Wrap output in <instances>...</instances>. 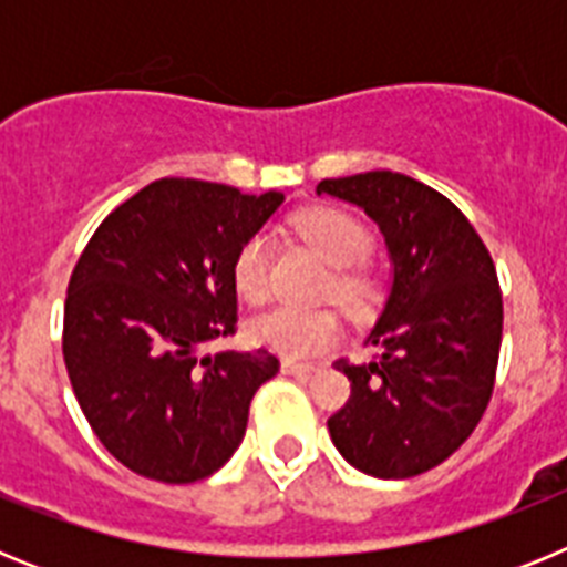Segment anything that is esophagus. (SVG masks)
Masks as SVG:
<instances>
[{"label":"esophagus","instance_id":"esophagus-1","mask_svg":"<svg viewBox=\"0 0 567 567\" xmlns=\"http://www.w3.org/2000/svg\"><path fill=\"white\" fill-rule=\"evenodd\" d=\"M280 372H284V374H298V378H307V374L318 372V365H312V363H295V360L284 358V360H280Z\"/></svg>","mask_w":567,"mask_h":567}]
</instances>
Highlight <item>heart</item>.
Wrapping results in <instances>:
<instances>
[{"mask_svg":"<svg viewBox=\"0 0 567 567\" xmlns=\"http://www.w3.org/2000/svg\"><path fill=\"white\" fill-rule=\"evenodd\" d=\"M295 229L329 267H334L329 292H334L340 307L352 315L369 312L380 295L378 278L360 264L372 252L369 227L346 209L315 207L295 218ZM269 260H272V240L264 233L244 240V247L235 255V289L252 303L267 300L272 292ZM249 334L260 346H269L272 352L287 358H315L340 338V318L332 309L275 307L252 318Z\"/></svg>","mask_w":567,"mask_h":567,"instance_id":"obj_1","label":"heart"}]
</instances>
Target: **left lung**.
Returning <instances> with one entry per match:
<instances>
[{
  "instance_id": "1",
  "label": "left lung",
  "mask_w": 567,
  "mask_h": 567,
  "mask_svg": "<svg viewBox=\"0 0 567 567\" xmlns=\"http://www.w3.org/2000/svg\"><path fill=\"white\" fill-rule=\"evenodd\" d=\"M318 195L363 209L392 260L389 298L365 338L378 354L334 363L352 398L329 434L369 477H414L457 452L491 400L503 340L497 269L468 218L409 175L327 178Z\"/></svg>"
}]
</instances>
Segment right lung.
<instances>
[{
    "mask_svg": "<svg viewBox=\"0 0 567 567\" xmlns=\"http://www.w3.org/2000/svg\"><path fill=\"white\" fill-rule=\"evenodd\" d=\"M280 204L275 189L162 178L87 240L64 300V365L90 429L135 474L195 483L244 440L278 358L202 349L235 332V255Z\"/></svg>",
    "mask_w": 567,
    "mask_h": 567,
    "instance_id": "add662e5",
    "label": "right lung"
}]
</instances>
